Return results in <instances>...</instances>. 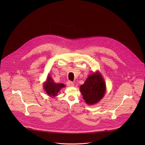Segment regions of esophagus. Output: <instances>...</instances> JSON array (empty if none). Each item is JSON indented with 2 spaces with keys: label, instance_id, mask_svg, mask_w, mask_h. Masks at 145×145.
Wrapping results in <instances>:
<instances>
[{
  "label": "esophagus",
  "instance_id": "esophagus-1",
  "mask_svg": "<svg viewBox=\"0 0 145 145\" xmlns=\"http://www.w3.org/2000/svg\"><path fill=\"white\" fill-rule=\"evenodd\" d=\"M67 86H69V87H73V86H74L73 82H72V81H67Z\"/></svg>",
  "mask_w": 145,
  "mask_h": 145
}]
</instances>
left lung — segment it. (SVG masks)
Returning <instances> with one entry per match:
<instances>
[{"label":"left lung","mask_w":145,"mask_h":145,"mask_svg":"<svg viewBox=\"0 0 145 145\" xmlns=\"http://www.w3.org/2000/svg\"><path fill=\"white\" fill-rule=\"evenodd\" d=\"M80 89L87 104L93 105L104 97L106 91V82L101 73L96 71L89 75Z\"/></svg>","instance_id":"left-lung-1"}]
</instances>
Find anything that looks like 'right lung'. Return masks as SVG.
I'll list each match as a JSON object with an SVG mask.
<instances>
[{"label":"right lung","mask_w":145,"mask_h":145,"mask_svg":"<svg viewBox=\"0 0 145 145\" xmlns=\"http://www.w3.org/2000/svg\"><path fill=\"white\" fill-rule=\"evenodd\" d=\"M65 87V85L64 84L56 83L50 75L48 76L46 81L43 84V87L46 93L49 96L53 97L57 96L59 91Z\"/></svg>","instance_id":"right-lung-1"}]
</instances>
